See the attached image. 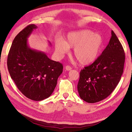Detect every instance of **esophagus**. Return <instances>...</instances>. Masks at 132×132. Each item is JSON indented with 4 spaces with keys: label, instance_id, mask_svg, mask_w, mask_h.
<instances>
[{
    "label": "esophagus",
    "instance_id": "obj_1",
    "mask_svg": "<svg viewBox=\"0 0 132 132\" xmlns=\"http://www.w3.org/2000/svg\"><path fill=\"white\" fill-rule=\"evenodd\" d=\"M65 69L66 70H68V71H69V70H71L72 69V68H71V67H70V66H66V67H65Z\"/></svg>",
    "mask_w": 132,
    "mask_h": 132
}]
</instances>
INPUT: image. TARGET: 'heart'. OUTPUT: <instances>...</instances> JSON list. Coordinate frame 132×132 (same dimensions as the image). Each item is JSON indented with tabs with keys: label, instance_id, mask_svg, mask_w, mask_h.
Here are the masks:
<instances>
[{
	"label": "heart",
	"instance_id": "b5f03b06",
	"mask_svg": "<svg viewBox=\"0 0 132 132\" xmlns=\"http://www.w3.org/2000/svg\"><path fill=\"white\" fill-rule=\"evenodd\" d=\"M102 44V38L98 34L89 30H82L69 32L65 40H57L54 46L59 57L68 53L69 48H74V58L80 64L86 65L98 58Z\"/></svg>",
	"mask_w": 132,
	"mask_h": 132
}]
</instances>
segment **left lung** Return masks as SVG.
<instances>
[{
  "instance_id": "8db88e82",
  "label": "left lung",
  "mask_w": 132,
  "mask_h": 132,
  "mask_svg": "<svg viewBox=\"0 0 132 132\" xmlns=\"http://www.w3.org/2000/svg\"><path fill=\"white\" fill-rule=\"evenodd\" d=\"M125 59L122 45L113 31L101 55L80 72L77 89L88 103L101 101L112 93L121 79Z\"/></svg>"
}]
</instances>
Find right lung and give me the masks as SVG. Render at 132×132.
Returning a JSON list of instances; mask_svg holds the SVG:
<instances>
[{
	"instance_id": "obj_1",
	"label": "right lung",
	"mask_w": 132,
	"mask_h": 132,
	"mask_svg": "<svg viewBox=\"0 0 132 132\" xmlns=\"http://www.w3.org/2000/svg\"><path fill=\"white\" fill-rule=\"evenodd\" d=\"M37 28L34 24L28 25L15 37L8 54L7 68L20 92L38 101L53 93L63 65L51 60L43 52L28 47L27 38Z\"/></svg>"
}]
</instances>
